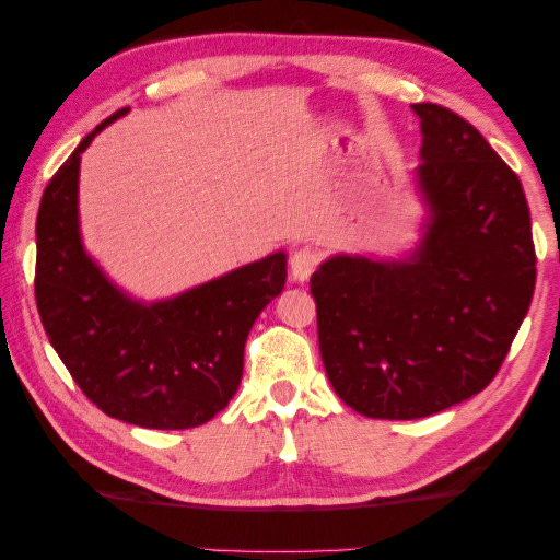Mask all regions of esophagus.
<instances>
[{
    "instance_id": "34e87169",
    "label": "esophagus",
    "mask_w": 560,
    "mask_h": 560,
    "mask_svg": "<svg viewBox=\"0 0 560 560\" xmlns=\"http://www.w3.org/2000/svg\"><path fill=\"white\" fill-rule=\"evenodd\" d=\"M319 262V255L315 247H300V250L292 253L290 258V272H292V280L298 282H305L310 275L315 272Z\"/></svg>"
}]
</instances>
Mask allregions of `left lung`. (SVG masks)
Instances as JSON below:
<instances>
[{
  "label": "left lung",
  "instance_id": "left-lung-1",
  "mask_svg": "<svg viewBox=\"0 0 560 560\" xmlns=\"http://www.w3.org/2000/svg\"><path fill=\"white\" fill-rule=\"evenodd\" d=\"M432 215L409 260L335 255L310 278L329 382L372 419H421L489 387L536 288L524 186L459 114L415 104Z\"/></svg>",
  "mask_w": 560,
  "mask_h": 560
}]
</instances>
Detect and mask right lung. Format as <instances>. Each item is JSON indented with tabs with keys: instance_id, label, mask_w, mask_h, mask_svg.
<instances>
[{
	"instance_id": "add662e5",
	"label": "right lung",
	"mask_w": 560,
	"mask_h": 560,
	"mask_svg": "<svg viewBox=\"0 0 560 560\" xmlns=\"http://www.w3.org/2000/svg\"><path fill=\"white\" fill-rule=\"evenodd\" d=\"M128 108L101 121L44 188L34 295L49 342L79 389L126 424L190 429L228 407L255 319L285 288L272 253L163 302H136L106 280L79 235L81 153Z\"/></svg>"
}]
</instances>
